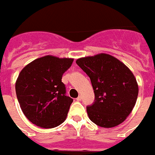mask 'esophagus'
I'll use <instances>...</instances> for the list:
<instances>
[{
  "mask_svg": "<svg viewBox=\"0 0 155 155\" xmlns=\"http://www.w3.org/2000/svg\"><path fill=\"white\" fill-rule=\"evenodd\" d=\"M81 99H82L81 95H80V96H79V97H76V100H77V101H81Z\"/></svg>",
  "mask_w": 155,
  "mask_h": 155,
  "instance_id": "esophagus-1",
  "label": "esophagus"
}]
</instances>
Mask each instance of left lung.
<instances>
[{"mask_svg":"<svg viewBox=\"0 0 155 155\" xmlns=\"http://www.w3.org/2000/svg\"><path fill=\"white\" fill-rule=\"evenodd\" d=\"M75 62L90 77L94 92V102L87 107L90 120L102 128L121 124L137 100L139 87L133 73L124 63L106 53Z\"/></svg>","mask_w":155,"mask_h":155,"instance_id":"obj_1","label":"left lung"}]
</instances>
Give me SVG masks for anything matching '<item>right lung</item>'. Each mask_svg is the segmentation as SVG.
Segmentation results:
<instances>
[{"label": "right lung", "instance_id": "obj_1", "mask_svg": "<svg viewBox=\"0 0 155 155\" xmlns=\"http://www.w3.org/2000/svg\"><path fill=\"white\" fill-rule=\"evenodd\" d=\"M73 60L47 55L33 61L20 71L15 92L23 114L31 123L52 128L65 120L73 99L66 95L61 80Z\"/></svg>", "mask_w": 155, "mask_h": 155}]
</instances>
